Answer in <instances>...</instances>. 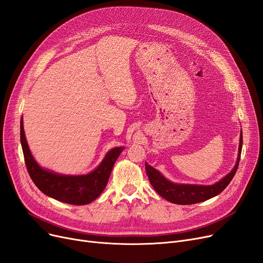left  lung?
<instances>
[{
    "instance_id": "left-lung-1",
    "label": "left lung",
    "mask_w": 263,
    "mask_h": 263,
    "mask_svg": "<svg viewBox=\"0 0 263 263\" xmlns=\"http://www.w3.org/2000/svg\"><path fill=\"white\" fill-rule=\"evenodd\" d=\"M243 144V135L241 132L239 135V145L238 153L234 167L231 170L229 174H227L220 180L213 185H192V184H177L168 179H166L158 170L153 167L145 162L146 174L149 178V181L154 189L157 191L159 196L167 200L171 203L179 204V205H189L196 204L203 201H206L211 198L218 196L220 192L224 190V188L230 184L233 176L235 175L236 170L238 167L239 158H241Z\"/></svg>"
}]
</instances>
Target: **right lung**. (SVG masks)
Segmentation results:
<instances>
[{
    "mask_svg": "<svg viewBox=\"0 0 263 263\" xmlns=\"http://www.w3.org/2000/svg\"><path fill=\"white\" fill-rule=\"evenodd\" d=\"M20 142L29 175L36 187L54 200L73 205H85L96 200L105 189L111 170L124 147L106 153L101 163L88 174L64 175L42 167L32 156L26 139L24 120L20 121Z\"/></svg>",
    "mask_w": 263,
    "mask_h": 263,
    "instance_id": "add662e5",
    "label": "right lung"
}]
</instances>
